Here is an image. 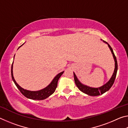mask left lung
Here are the masks:
<instances>
[{"instance_id": "obj_1", "label": "left lung", "mask_w": 128, "mask_h": 128, "mask_svg": "<svg viewBox=\"0 0 128 128\" xmlns=\"http://www.w3.org/2000/svg\"><path fill=\"white\" fill-rule=\"evenodd\" d=\"M104 42H106V43H107V42H106L104 40ZM108 47H110V50H111L112 54H113L114 62H115V68H114V73L113 75H112V77L107 84H106L102 86V87L98 88H90L88 87V86L82 85L81 82L78 81V80L77 79L76 76V74H74V73H73V74H74V79L75 84L77 86V88H78V89L80 91H81L82 92H83L84 93H85V94H88V95H90V96H98V95H99L100 94H103V93H104L105 92H107V91L110 90V88L112 87V85H113V84L114 82V80H115L116 74H117V71H118V62H117L116 57V56L114 55L112 47L110 46V44H108Z\"/></svg>"}]
</instances>
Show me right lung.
<instances>
[{
	"instance_id": "right-lung-1",
	"label": "right lung",
	"mask_w": 128,
	"mask_h": 128,
	"mask_svg": "<svg viewBox=\"0 0 128 128\" xmlns=\"http://www.w3.org/2000/svg\"><path fill=\"white\" fill-rule=\"evenodd\" d=\"M13 63L12 64L11 66V76H12V78L14 81L15 85L17 86V88H18V90L20 91V92L24 95L25 97L33 99V100H43L47 98H48L49 96H50L51 94H52L53 93L55 92L56 88L58 86V82L59 80V78L61 77V76L62 74V73L64 72H62L58 74L54 78L52 81L51 82V84L50 85L47 86L46 88H43L42 90L36 91V92H32V91L26 90L22 88L21 87H20L18 84L16 83V82L15 81L14 79V76H13Z\"/></svg>"
}]
</instances>
